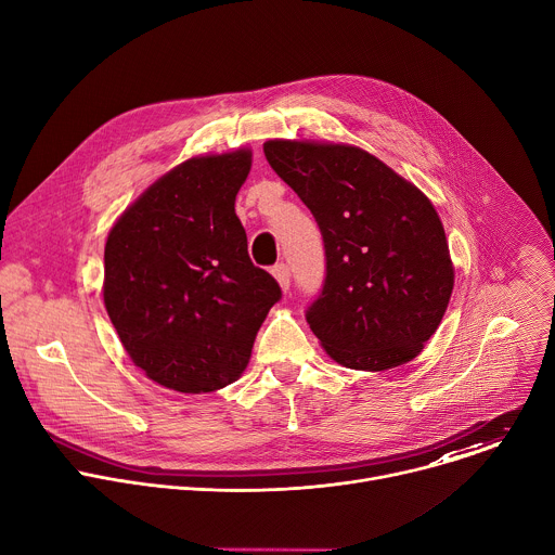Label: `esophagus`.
<instances>
[{"mask_svg":"<svg viewBox=\"0 0 555 555\" xmlns=\"http://www.w3.org/2000/svg\"><path fill=\"white\" fill-rule=\"evenodd\" d=\"M272 274H274V279L279 281L281 289H283V292H287V289H289V283H292V274H289V268H287L285 263H276V266L272 268Z\"/></svg>","mask_w":555,"mask_h":555,"instance_id":"obj_1","label":"esophagus"}]
</instances>
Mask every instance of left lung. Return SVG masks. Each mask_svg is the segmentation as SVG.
Masks as SVG:
<instances>
[{
	"label": "left lung",
	"mask_w": 555,
	"mask_h": 555,
	"mask_svg": "<svg viewBox=\"0 0 555 555\" xmlns=\"http://www.w3.org/2000/svg\"><path fill=\"white\" fill-rule=\"evenodd\" d=\"M263 151L323 234L327 274L305 319L330 358L358 371L417 358L454 285L430 199L351 144L268 140Z\"/></svg>",
	"instance_id": "left-lung-1"
}]
</instances>
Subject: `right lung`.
I'll return each mask as SVG.
<instances>
[{
  "mask_svg": "<svg viewBox=\"0 0 555 555\" xmlns=\"http://www.w3.org/2000/svg\"><path fill=\"white\" fill-rule=\"evenodd\" d=\"M250 167L248 149L191 157L109 230L107 313L133 364L167 388L210 392L240 379L281 298L274 276L250 261L234 212Z\"/></svg>",
  "mask_w": 555,
  "mask_h": 555,
  "instance_id": "1",
  "label": "right lung"
}]
</instances>
